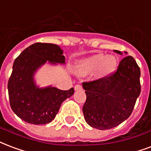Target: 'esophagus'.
Returning a JSON list of instances; mask_svg holds the SVG:
<instances>
[{"label": "esophagus", "mask_w": 151, "mask_h": 151, "mask_svg": "<svg viewBox=\"0 0 151 151\" xmlns=\"http://www.w3.org/2000/svg\"><path fill=\"white\" fill-rule=\"evenodd\" d=\"M74 90H82V86H81V85H76L75 86H74Z\"/></svg>", "instance_id": "34e87169"}]
</instances>
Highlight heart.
<instances>
[{
    "mask_svg": "<svg viewBox=\"0 0 151 151\" xmlns=\"http://www.w3.org/2000/svg\"><path fill=\"white\" fill-rule=\"evenodd\" d=\"M81 70L85 73H90L97 70L99 76L105 77L111 74L117 68V60L112 55L106 56L97 54L86 59L80 63Z\"/></svg>",
    "mask_w": 151,
    "mask_h": 151,
    "instance_id": "b5f03b06",
    "label": "heart"
}]
</instances>
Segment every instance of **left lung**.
I'll return each instance as SVG.
<instances>
[{
    "instance_id": "obj_1",
    "label": "left lung",
    "mask_w": 151,
    "mask_h": 151,
    "mask_svg": "<svg viewBox=\"0 0 151 151\" xmlns=\"http://www.w3.org/2000/svg\"><path fill=\"white\" fill-rule=\"evenodd\" d=\"M114 52L122 54L118 50ZM82 86L86 94L82 107L86 122L98 129H111L127 120L134 110L141 92L140 68L133 57L127 56L116 71L101 78L84 81Z\"/></svg>"
}]
</instances>
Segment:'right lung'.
Segmentation results:
<instances>
[{"label":"right lung","instance_id":"right-lung-1","mask_svg":"<svg viewBox=\"0 0 151 151\" xmlns=\"http://www.w3.org/2000/svg\"><path fill=\"white\" fill-rule=\"evenodd\" d=\"M47 61L63 64L65 58L58 45L37 42L23 50L13 62L8 82L10 106L19 118L28 123L44 125L52 122L61 103L73 94L74 90L36 86L33 74Z\"/></svg>","mask_w":151,"mask_h":151}]
</instances>
